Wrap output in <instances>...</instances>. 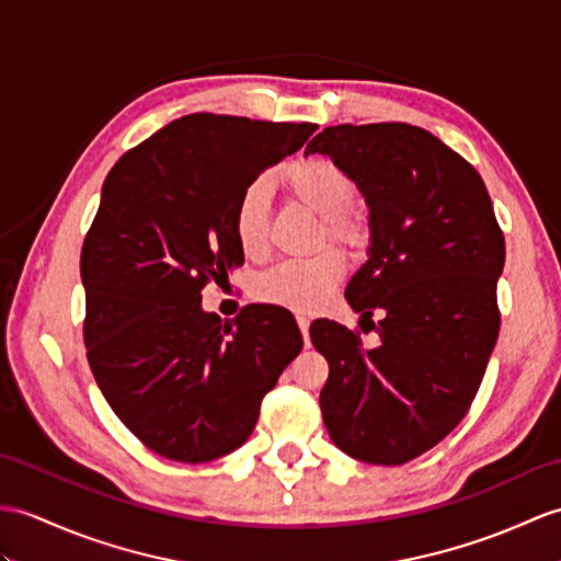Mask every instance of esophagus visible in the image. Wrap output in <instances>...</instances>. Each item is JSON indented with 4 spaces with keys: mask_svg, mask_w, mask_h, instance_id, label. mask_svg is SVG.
Masks as SVG:
<instances>
[{
    "mask_svg": "<svg viewBox=\"0 0 561 561\" xmlns=\"http://www.w3.org/2000/svg\"><path fill=\"white\" fill-rule=\"evenodd\" d=\"M296 322H298V330H301L304 340H306V344H308V328H310V320H308L306 316H296Z\"/></svg>",
    "mask_w": 561,
    "mask_h": 561,
    "instance_id": "1",
    "label": "esophagus"
}]
</instances>
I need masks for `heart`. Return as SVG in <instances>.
<instances>
[{"label": "heart", "instance_id": "heart-1", "mask_svg": "<svg viewBox=\"0 0 561 561\" xmlns=\"http://www.w3.org/2000/svg\"><path fill=\"white\" fill-rule=\"evenodd\" d=\"M282 186L296 203L322 217V233L348 249H360L370 239V219L354 203L356 184L342 164L330 158H308L282 172ZM270 188L265 179H253L233 207V237L239 249L260 257L267 251ZM344 277L340 251L324 249L306 260H286L257 279L255 294L265 304L289 310H316Z\"/></svg>", "mask_w": 561, "mask_h": 561}]
</instances>
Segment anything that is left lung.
Wrapping results in <instances>:
<instances>
[{"mask_svg": "<svg viewBox=\"0 0 561 561\" xmlns=\"http://www.w3.org/2000/svg\"><path fill=\"white\" fill-rule=\"evenodd\" d=\"M316 152L342 164L366 195L370 257L346 301L360 312V330L380 336L363 348L360 332L340 322L310 328L330 363L322 421L348 457L399 466L445 439L483 382L500 334L504 233L473 164L425 128L328 126L306 146Z\"/></svg>", "mask_w": 561, "mask_h": 561, "instance_id": "8db88e82", "label": "left lung"}]
</instances>
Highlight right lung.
I'll use <instances>...</instances> for the list:
<instances>
[{
  "label": "right lung",
  "instance_id": "1",
  "mask_svg": "<svg viewBox=\"0 0 561 561\" xmlns=\"http://www.w3.org/2000/svg\"><path fill=\"white\" fill-rule=\"evenodd\" d=\"M318 124L188 114L124 152L81 251L83 340L104 399L164 459L205 463L251 437L260 401L301 354L277 306L221 322L207 282L241 265L233 207Z\"/></svg>",
  "mask_w": 561,
  "mask_h": 561
}]
</instances>
